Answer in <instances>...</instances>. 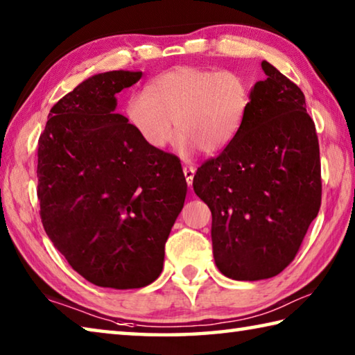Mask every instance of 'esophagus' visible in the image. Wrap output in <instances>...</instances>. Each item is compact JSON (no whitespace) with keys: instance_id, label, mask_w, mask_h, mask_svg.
<instances>
[{"instance_id":"obj_1","label":"esophagus","mask_w":355,"mask_h":355,"mask_svg":"<svg viewBox=\"0 0 355 355\" xmlns=\"http://www.w3.org/2000/svg\"><path fill=\"white\" fill-rule=\"evenodd\" d=\"M183 173H184L186 183H188V186H191L192 184V180H194V175H196V167L186 164L183 167Z\"/></svg>"}]
</instances>
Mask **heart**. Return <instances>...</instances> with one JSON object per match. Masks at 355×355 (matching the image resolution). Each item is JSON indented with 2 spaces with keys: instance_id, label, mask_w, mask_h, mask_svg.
I'll use <instances>...</instances> for the list:
<instances>
[{
  "instance_id": "obj_1",
  "label": "heart",
  "mask_w": 355,
  "mask_h": 355,
  "mask_svg": "<svg viewBox=\"0 0 355 355\" xmlns=\"http://www.w3.org/2000/svg\"><path fill=\"white\" fill-rule=\"evenodd\" d=\"M252 103L248 80L236 71L177 67L155 76L146 92L125 103V117L150 148L173 147L183 156L202 148L219 155L241 133Z\"/></svg>"
}]
</instances>
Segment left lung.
I'll return each instance as SVG.
<instances>
[{
	"mask_svg": "<svg viewBox=\"0 0 355 355\" xmlns=\"http://www.w3.org/2000/svg\"><path fill=\"white\" fill-rule=\"evenodd\" d=\"M261 69L241 133L192 182L211 209L216 266L233 280L284 271L321 207L320 144L304 94L272 64Z\"/></svg>",
	"mask_w": 355,
	"mask_h": 355,
	"instance_id": "left-lung-1",
	"label": "left lung"
}]
</instances>
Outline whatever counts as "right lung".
Returning <instances> with one entry per match:
<instances>
[{"instance_id": "add662e5", "label": "right lung", "mask_w": 355, "mask_h": 355, "mask_svg": "<svg viewBox=\"0 0 355 355\" xmlns=\"http://www.w3.org/2000/svg\"><path fill=\"white\" fill-rule=\"evenodd\" d=\"M141 76L114 70L84 80L51 107L39 139L46 235L78 274L114 290L158 279L188 189L177 156L150 148L116 112V94Z\"/></svg>"}]
</instances>
